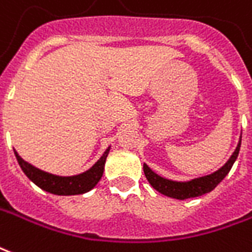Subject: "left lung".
<instances>
[{
    "instance_id": "left-lung-1",
    "label": "left lung",
    "mask_w": 252,
    "mask_h": 252,
    "mask_svg": "<svg viewBox=\"0 0 252 252\" xmlns=\"http://www.w3.org/2000/svg\"><path fill=\"white\" fill-rule=\"evenodd\" d=\"M239 150L240 141L238 147H236L235 152L230 158V160L219 171H216V172L211 173L208 176H204V178L193 179L191 182H186V183H179V182H172V180H167V179L161 178L159 175H156L147 164H144L143 168H144L145 178L156 191H159L160 193H163L165 196L184 200V199H188V197L202 196L204 193L211 192L212 189L227 176V173L230 172V169L232 168V165H234L236 158L239 155Z\"/></svg>"
}]
</instances>
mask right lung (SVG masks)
I'll list each match as a JSON object with an SVG mask.
<instances>
[{"label": "right lung", "mask_w": 252, "mask_h": 252, "mask_svg": "<svg viewBox=\"0 0 252 252\" xmlns=\"http://www.w3.org/2000/svg\"><path fill=\"white\" fill-rule=\"evenodd\" d=\"M108 154H109V148L104 152V155L98 159L97 163L94 164L92 168L88 169L87 172L80 173L76 176L64 178V176H56L52 173L44 172V171L33 167L32 164L24 161L18 156V154L14 152L17 161L28 178L31 179L36 186L42 188L44 191L55 193V195H79V193L88 192L89 189H92L98 183V180L101 179Z\"/></svg>", "instance_id": "1"}]
</instances>
